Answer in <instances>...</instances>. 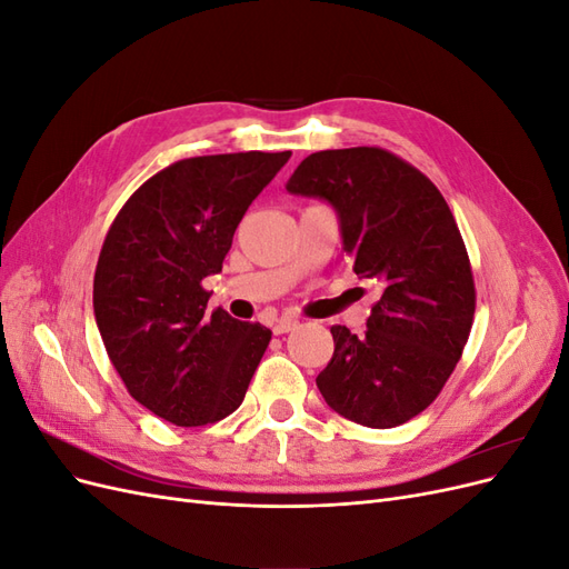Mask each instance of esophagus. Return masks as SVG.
Wrapping results in <instances>:
<instances>
[{
    "label": "esophagus",
    "mask_w": 569,
    "mask_h": 569,
    "mask_svg": "<svg viewBox=\"0 0 569 569\" xmlns=\"http://www.w3.org/2000/svg\"><path fill=\"white\" fill-rule=\"evenodd\" d=\"M297 327H299V320H295V318H280L278 322L272 325V332L274 335H287L291 330H297Z\"/></svg>",
    "instance_id": "esophagus-1"
}]
</instances>
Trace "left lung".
Returning a JSON list of instances; mask_svg holds the SVG:
<instances>
[{"mask_svg":"<svg viewBox=\"0 0 569 569\" xmlns=\"http://www.w3.org/2000/svg\"><path fill=\"white\" fill-rule=\"evenodd\" d=\"M287 192L330 203L353 272L382 287L366 335L330 330L335 353L316 377L322 399L366 427L408 422L443 389L475 318L470 258L449 203L380 147L316 151Z\"/></svg>","mask_w":569,"mask_h":569,"instance_id":"left-lung-1","label":"left lung"}]
</instances>
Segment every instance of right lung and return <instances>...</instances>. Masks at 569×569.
Returning a JSON list of instances; mask_svg holds the SVG:
<instances>
[{
	"mask_svg": "<svg viewBox=\"0 0 569 569\" xmlns=\"http://www.w3.org/2000/svg\"><path fill=\"white\" fill-rule=\"evenodd\" d=\"M291 151L182 159L149 178L118 211L94 272V318L137 403L178 427L239 408L270 330L222 308L201 280L222 270L251 201Z\"/></svg>",
	"mask_w": 569,
	"mask_h": 569,
	"instance_id": "right-lung-1",
	"label": "right lung"
}]
</instances>
